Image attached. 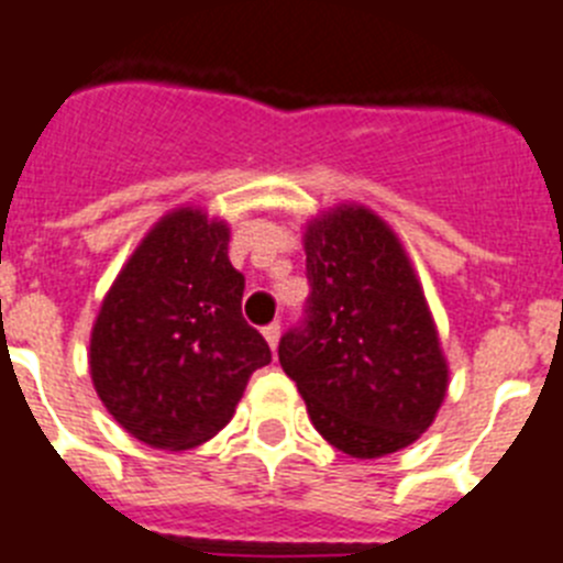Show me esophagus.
<instances>
[{
	"mask_svg": "<svg viewBox=\"0 0 563 563\" xmlns=\"http://www.w3.org/2000/svg\"><path fill=\"white\" fill-rule=\"evenodd\" d=\"M263 336H266L268 349L275 351L277 342H280V322H268L266 329H263Z\"/></svg>",
	"mask_w": 563,
	"mask_h": 563,
	"instance_id": "34e87169",
	"label": "esophagus"
}]
</instances>
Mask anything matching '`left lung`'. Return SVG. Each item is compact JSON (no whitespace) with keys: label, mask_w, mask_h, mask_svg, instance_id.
Returning <instances> with one entry per match:
<instances>
[{"label":"left lung","mask_w":563,"mask_h":563,"mask_svg":"<svg viewBox=\"0 0 563 563\" xmlns=\"http://www.w3.org/2000/svg\"><path fill=\"white\" fill-rule=\"evenodd\" d=\"M309 306L280 340L320 437L354 459L417 442L448 390L428 300L394 229L356 203L317 214L302 234Z\"/></svg>","instance_id":"left-lung-1"}]
</instances>
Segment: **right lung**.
Returning a JSON list of instances; mask_svg holds the SVG:
<instances>
[{
	"mask_svg": "<svg viewBox=\"0 0 563 563\" xmlns=\"http://www.w3.org/2000/svg\"><path fill=\"white\" fill-rule=\"evenodd\" d=\"M243 286L218 218L180 207L146 232L90 334L96 394L130 437L187 451L234 417L249 376L272 363L241 314Z\"/></svg>",
	"mask_w": 563,
	"mask_h": 563,
	"instance_id": "1",
	"label": "right lung"
}]
</instances>
